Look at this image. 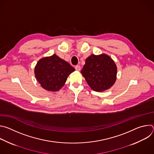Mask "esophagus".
<instances>
[{
	"label": "esophagus",
	"mask_w": 154,
	"mask_h": 154,
	"mask_svg": "<svg viewBox=\"0 0 154 154\" xmlns=\"http://www.w3.org/2000/svg\"><path fill=\"white\" fill-rule=\"evenodd\" d=\"M75 70H76V71H80V69H81L80 66H79V65H77V66H75Z\"/></svg>",
	"instance_id": "34e87169"
}]
</instances>
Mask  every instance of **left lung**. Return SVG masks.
Instances as JSON below:
<instances>
[{
  "label": "left lung",
  "instance_id": "left-lung-1",
  "mask_svg": "<svg viewBox=\"0 0 154 154\" xmlns=\"http://www.w3.org/2000/svg\"><path fill=\"white\" fill-rule=\"evenodd\" d=\"M81 73L93 90L102 92L115 84L117 66L113 59L106 54H91L86 59Z\"/></svg>",
  "mask_w": 154,
  "mask_h": 154
}]
</instances>
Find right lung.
<instances>
[{
    "mask_svg": "<svg viewBox=\"0 0 154 154\" xmlns=\"http://www.w3.org/2000/svg\"><path fill=\"white\" fill-rule=\"evenodd\" d=\"M75 69L56 54L41 58L35 68L36 80L44 89L58 91L64 86L68 77Z\"/></svg>",
    "mask_w": 154,
    "mask_h": 154,
    "instance_id": "obj_1",
    "label": "right lung"
}]
</instances>
